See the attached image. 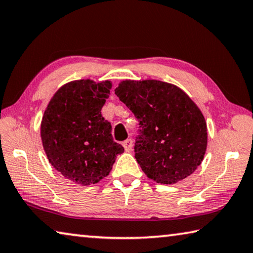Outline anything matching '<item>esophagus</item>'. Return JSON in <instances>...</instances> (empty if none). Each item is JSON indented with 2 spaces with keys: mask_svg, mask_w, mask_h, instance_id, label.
Instances as JSON below:
<instances>
[{
  "mask_svg": "<svg viewBox=\"0 0 253 253\" xmlns=\"http://www.w3.org/2000/svg\"><path fill=\"white\" fill-rule=\"evenodd\" d=\"M123 146L125 148L126 152H130L132 148V140L131 139H126L125 142L123 143Z\"/></svg>",
  "mask_w": 253,
  "mask_h": 253,
  "instance_id": "1",
  "label": "esophagus"
}]
</instances>
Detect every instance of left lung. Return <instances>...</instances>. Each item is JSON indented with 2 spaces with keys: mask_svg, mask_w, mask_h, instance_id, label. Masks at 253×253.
I'll return each instance as SVG.
<instances>
[{
  "mask_svg": "<svg viewBox=\"0 0 253 253\" xmlns=\"http://www.w3.org/2000/svg\"><path fill=\"white\" fill-rule=\"evenodd\" d=\"M115 93L139 122L135 158L148 178L174 184L194 172L208 145L202 113L182 89L160 80H125Z\"/></svg>",
  "mask_w": 253,
  "mask_h": 253,
  "instance_id": "1",
  "label": "left lung"
}]
</instances>
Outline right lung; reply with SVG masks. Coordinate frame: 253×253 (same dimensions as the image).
<instances>
[{"mask_svg": "<svg viewBox=\"0 0 253 253\" xmlns=\"http://www.w3.org/2000/svg\"><path fill=\"white\" fill-rule=\"evenodd\" d=\"M110 89L108 80L71 81L54 93L42 118V145L50 164L81 185L106 177L124 152L101 115Z\"/></svg>", "mask_w": 253, "mask_h": 253, "instance_id": "right-lung-1", "label": "right lung"}]
</instances>
